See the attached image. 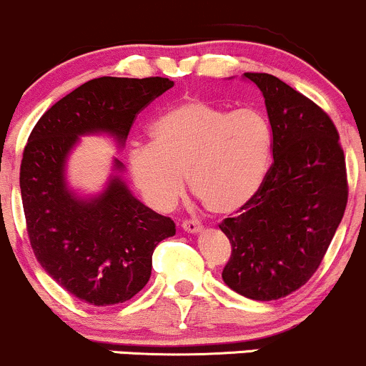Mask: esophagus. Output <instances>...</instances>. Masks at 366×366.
I'll return each mask as SVG.
<instances>
[{"label": "esophagus", "instance_id": "1", "mask_svg": "<svg viewBox=\"0 0 366 366\" xmlns=\"http://www.w3.org/2000/svg\"><path fill=\"white\" fill-rule=\"evenodd\" d=\"M202 224L198 222V220H194V219H189V220H184L182 222V229L186 232H191V234H196V232H199L202 231Z\"/></svg>", "mask_w": 366, "mask_h": 366}]
</instances>
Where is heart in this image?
I'll use <instances>...</instances> for the list:
<instances>
[{
	"instance_id": "1",
	"label": "heart",
	"mask_w": 366,
	"mask_h": 366,
	"mask_svg": "<svg viewBox=\"0 0 366 366\" xmlns=\"http://www.w3.org/2000/svg\"><path fill=\"white\" fill-rule=\"evenodd\" d=\"M271 152V127L259 111H229L189 99L151 124L149 146L128 152V170L156 210L174 208L186 175L192 194L212 214L229 215L260 191Z\"/></svg>"
}]
</instances>
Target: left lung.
Instances as JSON below:
<instances>
[{"mask_svg": "<svg viewBox=\"0 0 366 366\" xmlns=\"http://www.w3.org/2000/svg\"><path fill=\"white\" fill-rule=\"evenodd\" d=\"M262 92L272 164L239 215L220 224L231 242L222 280L254 300L299 290L320 267L347 204L339 132L321 107L266 72H244Z\"/></svg>", "mask_w": 366, "mask_h": 366, "instance_id": "1", "label": "left lung"}]
</instances>
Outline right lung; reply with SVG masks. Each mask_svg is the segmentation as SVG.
Returning a JSON list of instances; mask_svg holds the SVG:
<instances>
[{"label": "right lung", "instance_id": "1", "mask_svg": "<svg viewBox=\"0 0 366 366\" xmlns=\"http://www.w3.org/2000/svg\"><path fill=\"white\" fill-rule=\"evenodd\" d=\"M172 86L159 76L90 79L39 118L24 149L20 194L36 259L64 290L92 306L139 294L151 278L152 252L175 234V224L132 194L118 158L106 189L78 196L66 182L67 158L81 135L107 134L123 146L139 112Z\"/></svg>", "mask_w": 366, "mask_h": 366}]
</instances>
